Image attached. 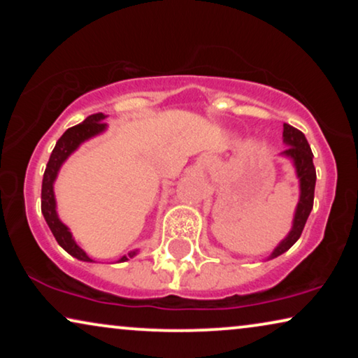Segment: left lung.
Wrapping results in <instances>:
<instances>
[{
  "instance_id": "obj_1",
  "label": "left lung",
  "mask_w": 358,
  "mask_h": 358,
  "mask_svg": "<svg viewBox=\"0 0 358 358\" xmlns=\"http://www.w3.org/2000/svg\"><path fill=\"white\" fill-rule=\"evenodd\" d=\"M283 143L287 148L282 151L280 156L290 159L293 168H295L298 182H300V199H298L295 215H293L292 229L285 238L277 244V248L271 252L267 261L273 257L282 256L287 252L293 244L301 236L303 228H305L306 220L313 210V200H315V185H316V169L313 164V151L308 145L306 136L296 130L295 127L283 124Z\"/></svg>"
}]
</instances>
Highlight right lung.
Wrapping results in <instances>:
<instances>
[{"instance_id":"right-lung-1","label":"right lung","mask_w":358,"mask_h":358,"mask_svg":"<svg viewBox=\"0 0 358 358\" xmlns=\"http://www.w3.org/2000/svg\"><path fill=\"white\" fill-rule=\"evenodd\" d=\"M107 115L104 114H92L86 117L85 122H81L80 125L71 127L68 129L65 134L60 136V140L57 141L55 148H53L50 159H48L45 173H43V180H42V215L45 218V222L50 228L53 236H55L57 243L65 249L68 254H71L73 257H76L78 261L83 262H94L92 259L87 256V254L83 251V249L78 246L75 238L70 231V228L66 227L65 223L62 222L60 217L57 213V200H55V192H53V184H55L57 176L60 173V168L63 163L70 158V156L75 153V151L80 148V146L85 143V141L94 138V136L104 134L107 130V124L104 120ZM138 254V249L135 251H130L127 256H122L117 262H125Z\"/></svg>"}]
</instances>
